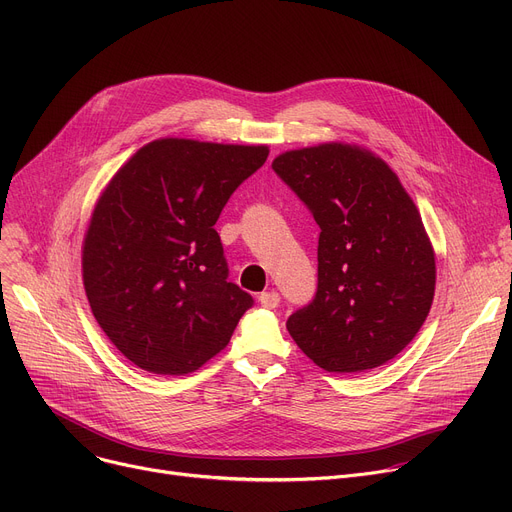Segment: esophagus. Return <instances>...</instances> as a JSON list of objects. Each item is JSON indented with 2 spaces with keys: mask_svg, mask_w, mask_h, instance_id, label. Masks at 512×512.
Wrapping results in <instances>:
<instances>
[{
  "mask_svg": "<svg viewBox=\"0 0 512 512\" xmlns=\"http://www.w3.org/2000/svg\"><path fill=\"white\" fill-rule=\"evenodd\" d=\"M259 303L265 309H276L280 305V294L276 290H267L259 294Z\"/></svg>",
  "mask_w": 512,
  "mask_h": 512,
  "instance_id": "1",
  "label": "esophagus"
}]
</instances>
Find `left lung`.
Here are the masks:
<instances>
[{
	"label": "left lung",
	"mask_w": 512,
	"mask_h": 512,
	"mask_svg": "<svg viewBox=\"0 0 512 512\" xmlns=\"http://www.w3.org/2000/svg\"><path fill=\"white\" fill-rule=\"evenodd\" d=\"M272 170L321 230L317 290L288 317L292 340L326 371L388 363L417 336L436 290L415 203L380 157L351 145L288 151Z\"/></svg>",
	"instance_id": "obj_1"
}]
</instances>
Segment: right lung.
<instances>
[{
	"mask_svg": "<svg viewBox=\"0 0 512 512\" xmlns=\"http://www.w3.org/2000/svg\"><path fill=\"white\" fill-rule=\"evenodd\" d=\"M267 147L159 139L101 195L83 280L97 324L137 367L184 375L218 355L253 297L228 282L215 222Z\"/></svg>",
	"mask_w": 512,
	"mask_h": 512,
	"instance_id": "right-lung-1",
	"label": "right lung"
}]
</instances>
